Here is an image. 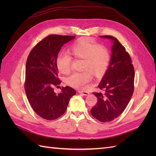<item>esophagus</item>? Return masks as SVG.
Returning <instances> with one entry per match:
<instances>
[{
    "instance_id": "1",
    "label": "esophagus",
    "mask_w": 156,
    "mask_h": 156,
    "mask_svg": "<svg viewBox=\"0 0 156 156\" xmlns=\"http://www.w3.org/2000/svg\"><path fill=\"white\" fill-rule=\"evenodd\" d=\"M80 94H83V95H84V96H88L89 94V92H87V91H83V90H79L78 91Z\"/></svg>"
}]
</instances>
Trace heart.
Returning <instances> with one entry per match:
<instances>
[{
  "mask_svg": "<svg viewBox=\"0 0 156 156\" xmlns=\"http://www.w3.org/2000/svg\"><path fill=\"white\" fill-rule=\"evenodd\" d=\"M69 53L73 57L83 59L81 72L73 73L66 79L68 85L84 89L92 79V73L96 77L105 74L111 61V54L105 46L99 45L90 37H82L69 47ZM72 58L67 53H60L56 58V67L62 74H68Z\"/></svg>",
  "mask_w": 156,
  "mask_h": 156,
  "instance_id": "1",
  "label": "heart"
}]
</instances>
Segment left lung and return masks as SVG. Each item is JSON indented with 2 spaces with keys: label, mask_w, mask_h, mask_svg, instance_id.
<instances>
[{
  "label": "left lung",
  "mask_w": 156,
  "mask_h": 156,
  "mask_svg": "<svg viewBox=\"0 0 156 156\" xmlns=\"http://www.w3.org/2000/svg\"><path fill=\"white\" fill-rule=\"evenodd\" d=\"M101 37L113 41L111 59L98 85L104 92H93L98 102L90 112L96 119L106 122L119 117L128 105L134 91L135 71L130 56L120 42L111 36Z\"/></svg>",
  "instance_id": "1"
}]
</instances>
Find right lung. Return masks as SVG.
Here are the masks:
<instances>
[{"label": "right lung", "mask_w": 156, "mask_h": 156, "mask_svg": "<svg viewBox=\"0 0 156 156\" xmlns=\"http://www.w3.org/2000/svg\"><path fill=\"white\" fill-rule=\"evenodd\" d=\"M75 36L51 34L37 43L27 58L25 90L30 105L44 119H58L66 111L70 98L76 91L69 87H62L56 94L54 87L61 81L58 78L56 58L64 44Z\"/></svg>", "instance_id": "obj_1"}]
</instances>
